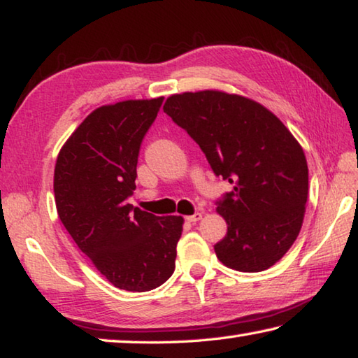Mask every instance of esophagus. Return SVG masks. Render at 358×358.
Listing matches in <instances>:
<instances>
[{
	"mask_svg": "<svg viewBox=\"0 0 358 358\" xmlns=\"http://www.w3.org/2000/svg\"><path fill=\"white\" fill-rule=\"evenodd\" d=\"M201 217H202V213H199V211H197V213H194L191 216H186V221L187 222H197L199 220H201Z\"/></svg>",
	"mask_w": 358,
	"mask_h": 358,
	"instance_id": "obj_1",
	"label": "esophagus"
}]
</instances>
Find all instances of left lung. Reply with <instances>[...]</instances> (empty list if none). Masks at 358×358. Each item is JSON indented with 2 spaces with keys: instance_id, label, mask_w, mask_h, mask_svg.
I'll use <instances>...</instances> for the list:
<instances>
[{
  "instance_id": "1",
  "label": "left lung",
  "mask_w": 358,
  "mask_h": 358,
  "mask_svg": "<svg viewBox=\"0 0 358 358\" xmlns=\"http://www.w3.org/2000/svg\"><path fill=\"white\" fill-rule=\"evenodd\" d=\"M164 112L234 189L217 199L227 234L215 245L221 262L256 273L275 265L299 237L308 199L300 143L259 102L215 90L173 94Z\"/></svg>"
}]
</instances>
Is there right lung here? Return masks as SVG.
Instances as JSON below:
<instances>
[{
    "label": "right lung",
    "instance_id": "add662e5",
    "mask_svg": "<svg viewBox=\"0 0 358 358\" xmlns=\"http://www.w3.org/2000/svg\"><path fill=\"white\" fill-rule=\"evenodd\" d=\"M164 98L123 101L88 115L57 159L58 216L85 256L115 287L147 292L175 270L181 216H155L128 203L143 137Z\"/></svg>",
    "mask_w": 358,
    "mask_h": 358
}]
</instances>
